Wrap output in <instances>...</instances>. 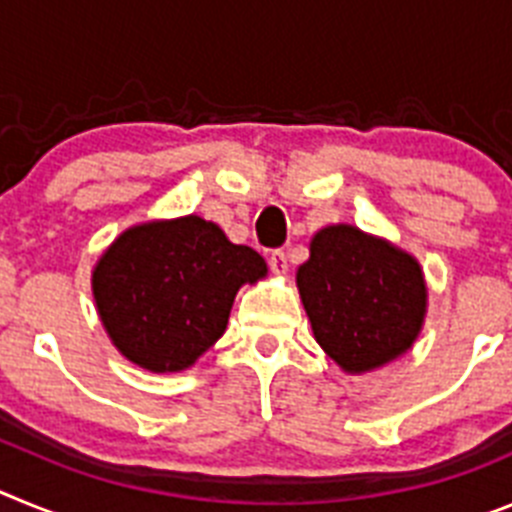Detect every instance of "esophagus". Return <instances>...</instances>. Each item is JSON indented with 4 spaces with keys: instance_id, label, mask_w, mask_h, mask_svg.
<instances>
[{
    "instance_id": "34e87169",
    "label": "esophagus",
    "mask_w": 512,
    "mask_h": 512,
    "mask_svg": "<svg viewBox=\"0 0 512 512\" xmlns=\"http://www.w3.org/2000/svg\"><path fill=\"white\" fill-rule=\"evenodd\" d=\"M269 266H271V271H277V274H284V271H287V266H289L287 253H284L282 248H277V251H271L269 253Z\"/></svg>"
}]
</instances>
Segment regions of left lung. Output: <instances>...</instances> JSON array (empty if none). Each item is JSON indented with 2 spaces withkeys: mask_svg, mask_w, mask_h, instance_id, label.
Listing matches in <instances>:
<instances>
[{
  "mask_svg": "<svg viewBox=\"0 0 512 512\" xmlns=\"http://www.w3.org/2000/svg\"><path fill=\"white\" fill-rule=\"evenodd\" d=\"M297 287L318 343L351 374L405 354L423 325L418 261L351 225H330L312 238Z\"/></svg>",
  "mask_w": 512,
  "mask_h": 512,
  "instance_id": "obj_1",
  "label": "left lung"
}]
</instances>
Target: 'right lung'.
Returning <instances> with one entry per match:
<instances>
[{
	"mask_svg": "<svg viewBox=\"0 0 512 512\" xmlns=\"http://www.w3.org/2000/svg\"><path fill=\"white\" fill-rule=\"evenodd\" d=\"M261 277L259 253L187 215L125 230L99 259L92 289L122 356L151 372H182L223 336L241 284Z\"/></svg>",
	"mask_w": 512,
	"mask_h": 512,
	"instance_id": "add662e5",
	"label": "right lung"
}]
</instances>
